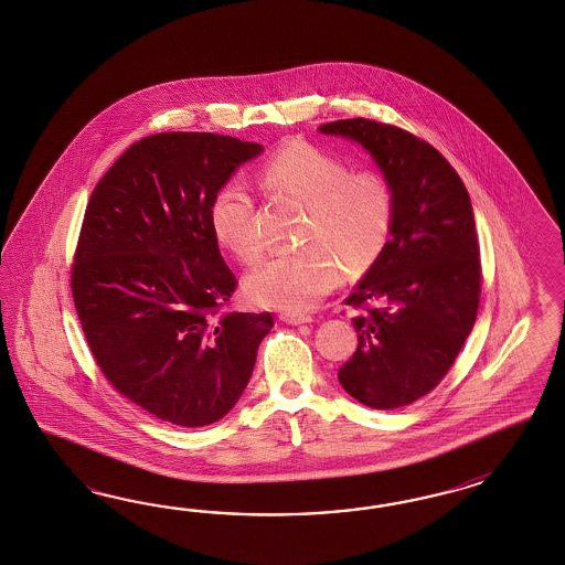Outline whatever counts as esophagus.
I'll use <instances>...</instances> for the list:
<instances>
[{"mask_svg":"<svg viewBox=\"0 0 565 565\" xmlns=\"http://www.w3.org/2000/svg\"><path fill=\"white\" fill-rule=\"evenodd\" d=\"M279 319H281L284 323H288V326H305V323L312 321V317L305 315V312H281Z\"/></svg>","mask_w":565,"mask_h":565,"instance_id":"obj_1","label":"esophagus"}]
</instances>
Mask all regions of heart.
<instances>
[{
    "instance_id": "1",
    "label": "heart",
    "mask_w": 565,
    "mask_h": 565,
    "mask_svg": "<svg viewBox=\"0 0 565 565\" xmlns=\"http://www.w3.org/2000/svg\"><path fill=\"white\" fill-rule=\"evenodd\" d=\"M263 189L305 203L298 239L305 246L279 253L248 279L250 298L263 307L305 310L326 298L342 268L369 271L385 253L395 222V192L376 170H352L342 157L307 140L279 147L260 168ZM215 239L234 257L255 265L265 255L253 196L225 184L209 205Z\"/></svg>"
}]
</instances>
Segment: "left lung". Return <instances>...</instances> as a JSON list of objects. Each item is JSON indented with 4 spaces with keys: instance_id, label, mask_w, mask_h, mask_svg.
Instances as JSON below:
<instances>
[{
    "instance_id": "obj_1",
    "label": "left lung",
    "mask_w": 565,
    "mask_h": 565,
    "mask_svg": "<svg viewBox=\"0 0 565 565\" xmlns=\"http://www.w3.org/2000/svg\"><path fill=\"white\" fill-rule=\"evenodd\" d=\"M375 157L395 192L385 253L343 300L359 348L338 379L360 404L395 411L433 392L477 321L482 267L475 213L458 171L427 140L383 121L323 124Z\"/></svg>"
}]
</instances>
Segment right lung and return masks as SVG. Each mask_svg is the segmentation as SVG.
<instances>
[{
	"instance_id": "add662e5",
	"label": "right lung",
	"mask_w": 565,
	"mask_h": 565,
	"mask_svg": "<svg viewBox=\"0 0 565 565\" xmlns=\"http://www.w3.org/2000/svg\"><path fill=\"white\" fill-rule=\"evenodd\" d=\"M263 147L213 132L140 138L90 194L70 288L86 343L118 394L178 427L234 408L271 312L230 310L236 275L211 199Z\"/></svg>"
}]
</instances>
